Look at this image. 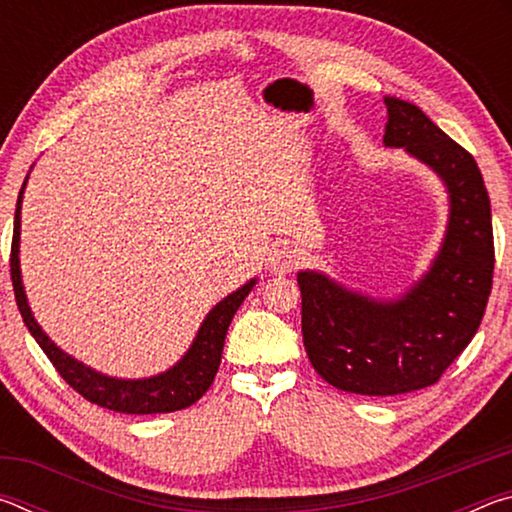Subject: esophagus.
<instances>
[{
  "label": "esophagus",
  "instance_id": "1",
  "mask_svg": "<svg viewBox=\"0 0 512 512\" xmlns=\"http://www.w3.org/2000/svg\"><path fill=\"white\" fill-rule=\"evenodd\" d=\"M302 253L298 246H291V244H282V246H275L271 250V257H268V264H271V271L273 273H291L293 268L300 264Z\"/></svg>",
  "mask_w": 512,
  "mask_h": 512
}]
</instances>
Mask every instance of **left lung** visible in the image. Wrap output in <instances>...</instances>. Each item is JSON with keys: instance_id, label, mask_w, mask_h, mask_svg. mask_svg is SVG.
Instances as JSON below:
<instances>
[{"instance_id": "obj_1", "label": "left lung", "mask_w": 512, "mask_h": 512, "mask_svg": "<svg viewBox=\"0 0 512 512\" xmlns=\"http://www.w3.org/2000/svg\"><path fill=\"white\" fill-rule=\"evenodd\" d=\"M384 103V144L427 164L447 189L443 244L400 298H372L309 268L298 273L311 366L334 388L372 397L436 384L479 329L495 271L490 198L474 158L418 106Z\"/></svg>"}]
</instances>
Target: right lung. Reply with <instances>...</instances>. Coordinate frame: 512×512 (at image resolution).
Instances as JSON below:
<instances>
[{
    "instance_id": "right-lung-1",
    "label": "right lung",
    "mask_w": 512,
    "mask_h": 512,
    "mask_svg": "<svg viewBox=\"0 0 512 512\" xmlns=\"http://www.w3.org/2000/svg\"><path fill=\"white\" fill-rule=\"evenodd\" d=\"M29 176L24 178L20 196H17L15 207V228H13V246H11V280L13 291L17 300V309L24 318V325L29 327L33 339L38 341L42 352L47 354L49 361L54 363L58 375L63 377L76 393H81L85 400L103 406V409L117 411V413H133V415H149V413H171L192 406L196 400H201L207 388L212 386L219 370L223 343L228 327L232 323V316L237 314L241 302L255 287V277L248 280L244 287L232 291L221 302L210 309V314L198 327L196 339L189 345V350L183 354V359L173 363L169 370L160 372L153 377L142 379H121L110 377L103 372L85 366L83 361L74 359L58 348V345L49 339L45 329L38 325L36 316L29 307L27 291L22 284V271H20V228H22V196L24 187H27Z\"/></svg>"
}]
</instances>
